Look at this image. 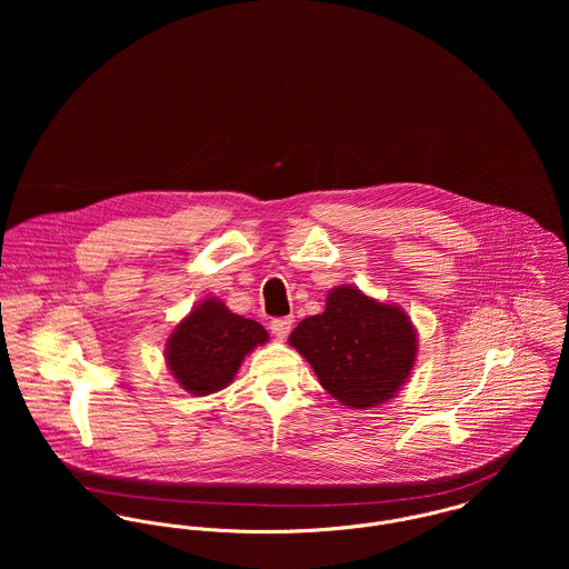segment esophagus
I'll return each mask as SVG.
<instances>
[{
  "mask_svg": "<svg viewBox=\"0 0 569 569\" xmlns=\"http://www.w3.org/2000/svg\"><path fill=\"white\" fill-rule=\"evenodd\" d=\"M269 328H271V332H273L278 339H284V337L291 332V328H293V318H291V316H289V318H276V320L269 322Z\"/></svg>",
  "mask_w": 569,
  "mask_h": 569,
  "instance_id": "esophagus-1",
  "label": "esophagus"
}]
</instances>
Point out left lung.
<instances>
[{
    "mask_svg": "<svg viewBox=\"0 0 569 569\" xmlns=\"http://www.w3.org/2000/svg\"><path fill=\"white\" fill-rule=\"evenodd\" d=\"M289 343L311 363L322 388L341 406H381L413 368L416 330L406 311L341 284L326 296L325 313L305 318Z\"/></svg>",
    "mask_w": 569,
    "mask_h": 569,
    "instance_id": "8db88e82",
    "label": "left lung"
}]
</instances>
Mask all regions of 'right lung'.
Listing matches in <instances>:
<instances>
[{"label": "right lung", "mask_w": 569, "mask_h": 569, "mask_svg": "<svg viewBox=\"0 0 569 569\" xmlns=\"http://www.w3.org/2000/svg\"><path fill=\"white\" fill-rule=\"evenodd\" d=\"M267 339V330L256 320H244L221 300L208 298L170 332L166 366L186 392L208 397L228 388L244 355Z\"/></svg>", "instance_id": "obj_1"}]
</instances>
